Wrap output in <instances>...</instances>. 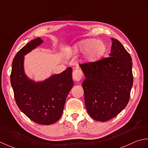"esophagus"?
<instances>
[{"label": "esophagus", "mask_w": 148, "mask_h": 148, "mask_svg": "<svg viewBox=\"0 0 148 148\" xmlns=\"http://www.w3.org/2000/svg\"><path fill=\"white\" fill-rule=\"evenodd\" d=\"M82 78V72L80 70H76L73 73V78L75 81H80Z\"/></svg>", "instance_id": "obj_1"}]
</instances>
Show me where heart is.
I'll return each mask as SVG.
<instances>
[{
  "label": "heart",
  "mask_w": 148,
  "mask_h": 148,
  "mask_svg": "<svg viewBox=\"0 0 148 148\" xmlns=\"http://www.w3.org/2000/svg\"><path fill=\"white\" fill-rule=\"evenodd\" d=\"M106 47L103 41L92 38L85 39L69 47L67 53L73 56L85 52L84 59L87 62H94L103 55Z\"/></svg>",
  "instance_id": "obj_1"
}]
</instances>
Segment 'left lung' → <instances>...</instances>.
I'll return each instance as SVG.
<instances>
[{
    "label": "left lung",
    "instance_id": "left-lung-1",
    "mask_svg": "<svg viewBox=\"0 0 148 148\" xmlns=\"http://www.w3.org/2000/svg\"><path fill=\"white\" fill-rule=\"evenodd\" d=\"M111 40L109 57L79 65L86 78L82 86L87 111L92 119L101 122L124 109L133 86L132 57L118 40Z\"/></svg>",
    "mask_w": 148,
    "mask_h": 148
}]
</instances>
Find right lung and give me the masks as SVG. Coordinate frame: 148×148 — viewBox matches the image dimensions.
Segmentation results:
<instances>
[{"mask_svg": "<svg viewBox=\"0 0 148 148\" xmlns=\"http://www.w3.org/2000/svg\"><path fill=\"white\" fill-rule=\"evenodd\" d=\"M43 42L41 38L34 39L18 52L12 62L10 80L20 110L34 122L49 125L61 117L73 81L71 67L39 82L27 76L24 71V56Z\"/></svg>", "mask_w": 148, "mask_h": 148, "instance_id": "1", "label": "right lung"}]
</instances>
